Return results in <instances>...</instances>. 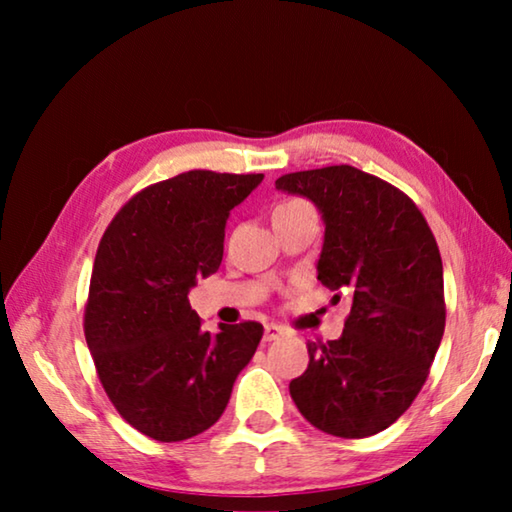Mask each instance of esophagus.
<instances>
[{
    "mask_svg": "<svg viewBox=\"0 0 512 512\" xmlns=\"http://www.w3.org/2000/svg\"><path fill=\"white\" fill-rule=\"evenodd\" d=\"M282 336H284V329L280 325H275V323L264 325V341H277V339H282Z\"/></svg>",
    "mask_w": 512,
    "mask_h": 512,
    "instance_id": "1",
    "label": "esophagus"
}]
</instances>
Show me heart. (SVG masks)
Instances as JSON below:
<instances>
[{
    "label": "heart",
    "mask_w": 512,
    "mask_h": 512,
    "mask_svg": "<svg viewBox=\"0 0 512 512\" xmlns=\"http://www.w3.org/2000/svg\"><path fill=\"white\" fill-rule=\"evenodd\" d=\"M302 201H284V203H280L275 207V210H282V207H291V205H300Z\"/></svg>",
    "instance_id": "1"
}]
</instances>
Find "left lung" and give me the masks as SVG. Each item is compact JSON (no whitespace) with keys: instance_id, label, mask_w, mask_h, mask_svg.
I'll return each instance as SVG.
<instances>
[{"instance_id":"left-lung-1","label":"left lung","mask_w":512,"mask_h":512,"mask_svg":"<svg viewBox=\"0 0 512 512\" xmlns=\"http://www.w3.org/2000/svg\"><path fill=\"white\" fill-rule=\"evenodd\" d=\"M275 187L305 196L325 223L318 280L352 298L341 339L309 343L289 384L298 411L339 438L384 431L427 381L445 332L443 259L400 189L350 164L296 171Z\"/></svg>"}]
</instances>
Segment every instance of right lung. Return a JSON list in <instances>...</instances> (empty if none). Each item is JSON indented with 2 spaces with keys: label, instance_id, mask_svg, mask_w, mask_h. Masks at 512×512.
Returning <instances> with one entry per match:
<instances>
[{
  "label": "right lung",
  "instance_id": "1",
  "mask_svg": "<svg viewBox=\"0 0 512 512\" xmlns=\"http://www.w3.org/2000/svg\"><path fill=\"white\" fill-rule=\"evenodd\" d=\"M262 180L203 169L162 180L121 207L99 244L85 341L121 418L160 443L210 429L262 341L255 320L203 332L187 298L221 266L230 210Z\"/></svg>",
  "mask_w": 512,
  "mask_h": 512
}]
</instances>
